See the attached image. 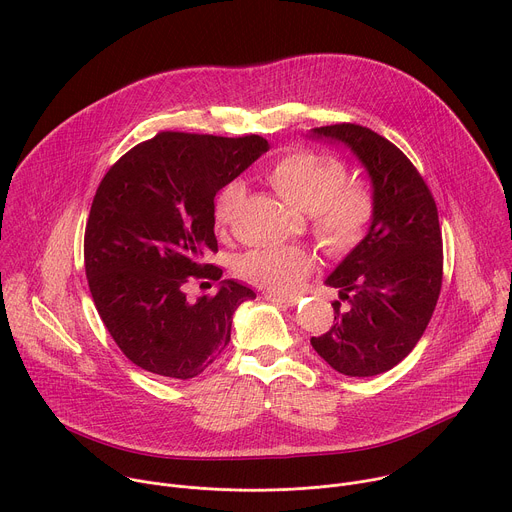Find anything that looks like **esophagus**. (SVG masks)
I'll use <instances>...</instances> for the list:
<instances>
[{"instance_id":"obj_1","label":"esophagus","mask_w":512,"mask_h":512,"mask_svg":"<svg viewBox=\"0 0 512 512\" xmlns=\"http://www.w3.org/2000/svg\"><path fill=\"white\" fill-rule=\"evenodd\" d=\"M265 300L273 302V304H284V306H296L298 304V296H284V294H275V292H265Z\"/></svg>"}]
</instances>
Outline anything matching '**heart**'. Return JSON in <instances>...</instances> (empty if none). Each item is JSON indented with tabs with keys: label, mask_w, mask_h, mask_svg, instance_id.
Returning a JSON list of instances; mask_svg holds the SVG:
<instances>
[{
	"label": "heart",
	"mask_w": 512,
	"mask_h": 512,
	"mask_svg": "<svg viewBox=\"0 0 512 512\" xmlns=\"http://www.w3.org/2000/svg\"><path fill=\"white\" fill-rule=\"evenodd\" d=\"M267 181L288 206L310 214L314 237L335 255L349 251L361 239L374 210L367 183L347 179L345 165L333 157L308 151L288 153L267 169ZM243 194L245 185L239 179L224 185L214 206L218 228L228 226ZM310 265V255L300 247H273L239 255L235 271L253 286L292 292L302 284Z\"/></svg>",
	"instance_id": "obj_1"
}]
</instances>
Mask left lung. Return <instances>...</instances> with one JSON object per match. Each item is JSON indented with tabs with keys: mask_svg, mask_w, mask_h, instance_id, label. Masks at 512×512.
Wrapping results in <instances>:
<instances>
[{
	"mask_svg": "<svg viewBox=\"0 0 512 512\" xmlns=\"http://www.w3.org/2000/svg\"><path fill=\"white\" fill-rule=\"evenodd\" d=\"M308 138L345 147L365 169L374 200L365 237L324 280L339 290L335 324L310 345L339 374L371 378L416 347L437 306V206L414 165L378 132L343 122L312 128Z\"/></svg>",
	"mask_w": 512,
	"mask_h": 512,
	"instance_id": "obj_1",
	"label": "left lung"
}]
</instances>
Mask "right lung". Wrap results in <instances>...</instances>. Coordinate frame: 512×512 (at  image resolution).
<instances>
[{
	"mask_svg": "<svg viewBox=\"0 0 512 512\" xmlns=\"http://www.w3.org/2000/svg\"><path fill=\"white\" fill-rule=\"evenodd\" d=\"M267 151L257 134L161 132L104 175L85 226V273L108 333L134 365L190 380L228 345L232 314L255 292L222 280L214 297L188 301L182 286L222 277L202 263L218 251L214 198Z\"/></svg>",
	"mask_w": 512,
	"mask_h": 512,
	"instance_id": "obj_1",
	"label": "right lung"
}]
</instances>
